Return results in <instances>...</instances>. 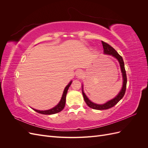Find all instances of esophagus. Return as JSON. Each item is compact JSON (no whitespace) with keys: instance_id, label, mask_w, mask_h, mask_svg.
Listing matches in <instances>:
<instances>
[{"instance_id":"1","label":"esophagus","mask_w":148,"mask_h":148,"mask_svg":"<svg viewBox=\"0 0 148 148\" xmlns=\"http://www.w3.org/2000/svg\"><path fill=\"white\" fill-rule=\"evenodd\" d=\"M83 75V71L82 70H77V71H76V76L77 77H81Z\"/></svg>"}]
</instances>
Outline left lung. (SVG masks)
<instances>
[{
  "mask_svg": "<svg viewBox=\"0 0 148 148\" xmlns=\"http://www.w3.org/2000/svg\"><path fill=\"white\" fill-rule=\"evenodd\" d=\"M102 44L103 46V49H104V53L106 55H110L112 57H115L116 59L119 62V64L120 66L121 69V72L122 74V78H123V85L122 88L120 89V92H119L118 95L116 96L114 99H111L109 101L106 102L105 104H97L96 103H94L89 100L86 95H85L84 91H83V85L82 84V93L83 96L84 97V99L85 102L86 103V104L93 109L96 110H106L111 108V107H114L115 105H116L117 103L122 99V97L125 95V91H126V87H127V75H126V71L125 69V65H124V62L122 59V56H120L118 52L116 51L115 49L110 46L109 44L107 43L102 41Z\"/></svg>",
  "mask_w": 148,
  "mask_h": 148,
  "instance_id": "obj_1",
  "label": "left lung"
}]
</instances>
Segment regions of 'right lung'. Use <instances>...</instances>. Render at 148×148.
<instances>
[{
    "instance_id": "obj_1",
    "label": "right lung",
    "mask_w": 148,
    "mask_h": 148,
    "mask_svg": "<svg viewBox=\"0 0 148 148\" xmlns=\"http://www.w3.org/2000/svg\"><path fill=\"white\" fill-rule=\"evenodd\" d=\"M71 83H72V81H70V82L66 85V86L65 88L64 91L63 92V95H62V98L60 101V102H59L57 106H56L54 107L53 108L49 109V110H36L35 109H33L34 110H35L37 112L41 114H44V115H51V114H57L58 112H60V111H62V110L64 109V107L65 106V101H66V95L67 91H68V89L70 87V86L71 85Z\"/></svg>"
}]
</instances>
